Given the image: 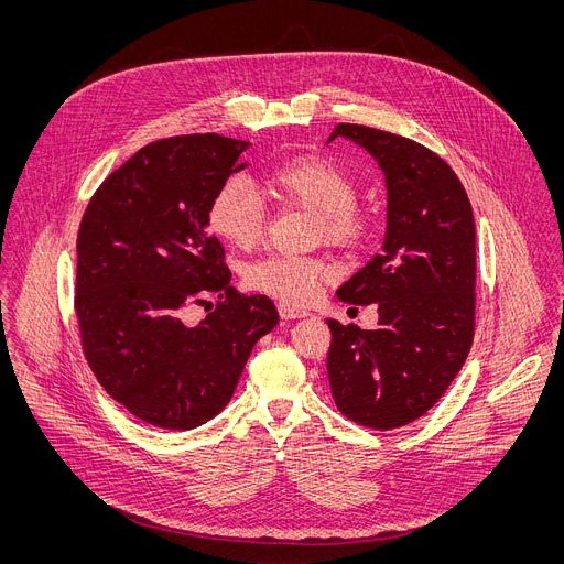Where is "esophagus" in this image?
I'll use <instances>...</instances> for the list:
<instances>
[{
    "instance_id": "1",
    "label": "esophagus",
    "mask_w": 564,
    "mask_h": 564,
    "mask_svg": "<svg viewBox=\"0 0 564 564\" xmlns=\"http://www.w3.org/2000/svg\"><path fill=\"white\" fill-rule=\"evenodd\" d=\"M279 314H281V318H285V321H294V318L307 316V312H303V310H299V307H292V305H288V303H279Z\"/></svg>"
}]
</instances>
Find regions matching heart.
<instances>
[{
	"label": "heart",
	"mask_w": 564,
	"mask_h": 564,
	"mask_svg": "<svg viewBox=\"0 0 564 564\" xmlns=\"http://www.w3.org/2000/svg\"><path fill=\"white\" fill-rule=\"evenodd\" d=\"M268 189L281 200L301 205L318 218V231L335 243H350L361 231V216L355 209L357 185L348 172L318 155H303L276 165L265 176ZM209 229L225 243L250 250L265 229V207L257 189L231 176L220 183L207 207ZM324 261L270 254L246 272L248 285L288 305H307L328 276Z\"/></svg>",
	"instance_id": "b5f03b06"
}]
</instances>
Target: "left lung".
<instances>
[{
  "mask_svg": "<svg viewBox=\"0 0 564 564\" xmlns=\"http://www.w3.org/2000/svg\"><path fill=\"white\" fill-rule=\"evenodd\" d=\"M335 138L375 158L388 207L381 252L337 290L344 303H377V328L326 318L328 379L348 420L390 431L433 409L470 350L475 218L455 172L420 142L361 124H337Z\"/></svg>",
  "mask_w": 564,
  "mask_h": 564,
  "instance_id": "obj_1",
  "label": "left lung"
}]
</instances>
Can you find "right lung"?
Listing matches in <instances>:
<instances>
[{
    "instance_id": "right-lung-1",
    "label": "right lung",
    "mask_w": 564,
    "mask_h": 564,
    "mask_svg": "<svg viewBox=\"0 0 564 564\" xmlns=\"http://www.w3.org/2000/svg\"><path fill=\"white\" fill-rule=\"evenodd\" d=\"M246 140L176 135L135 151L94 194L77 231L75 312L87 361L138 420L189 431L234 394L257 341L279 324L274 303L229 285L207 207L246 170ZM207 293L219 305L200 325L184 310Z\"/></svg>"
}]
</instances>
